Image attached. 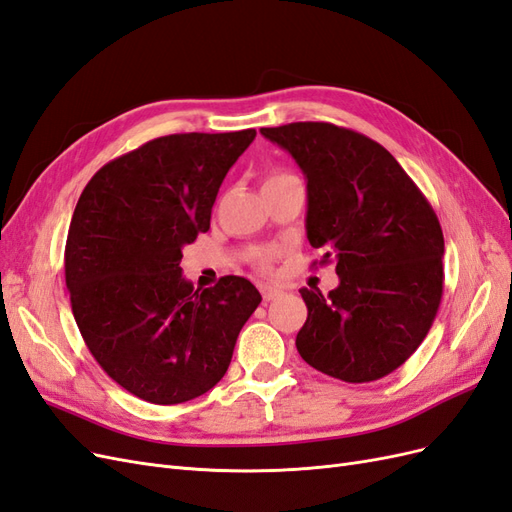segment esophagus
<instances>
[{
    "instance_id": "esophagus-1",
    "label": "esophagus",
    "mask_w": 512,
    "mask_h": 512,
    "mask_svg": "<svg viewBox=\"0 0 512 512\" xmlns=\"http://www.w3.org/2000/svg\"><path fill=\"white\" fill-rule=\"evenodd\" d=\"M260 292H262V299L265 301H275V299H280L282 297V290H277V288H273V286H260Z\"/></svg>"
}]
</instances>
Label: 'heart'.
<instances>
[{
    "label": "heart",
    "mask_w": 512,
    "mask_h": 512,
    "mask_svg": "<svg viewBox=\"0 0 512 512\" xmlns=\"http://www.w3.org/2000/svg\"><path fill=\"white\" fill-rule=\"evenodd\" d=\"M280 177H290V175L280 173V175H273V177H269V179H280ZM269 260H271V254H260V256H258L260 267H267V265H269Z\"/></svg>",
    "instance_id": "heart-1"
}]
</instances>
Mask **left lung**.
I'll use <instances>...</instances> for the list:
<instances>
[{
	"instance_id": "8db88e82",
	"label": "left lung",
	"mask_w": 512,
	"mask_h": 512,
	"mask_svg": "<svg viewBox=\"0 0 512 512\" xmlns=\"http://www.w3.org/2000/svg\"><path fill=\"white\" fill-rule=\"evenodd\" d=\"M307 181L305 230L339 286L301 288L297 350L344 382L389 376L421 346L438 314L444 237L427 198L371 138L324 121L260 128Z\"/></svg>"
}]
</instances>
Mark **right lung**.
Here are the masks:
<instances>
[{
  "label": "right lung",
  "mask_w": 512,
  "mask_h": 512,
  "mask_svg": "<svg viewBox=\"0 0 512 512\" xmlns=\"http://www.w3.org/2000/svg\"><path fill=\"white\" fill-rule=\"evenodd\" d=\"M254 138L256 130L153 138L104 164L72 213L64 260L74 320L106 374L149 404L213 389L262 301L245 277L200 290L179 267Z\"/></svg>",
  "instance_id": "1"
}]
</instances>
